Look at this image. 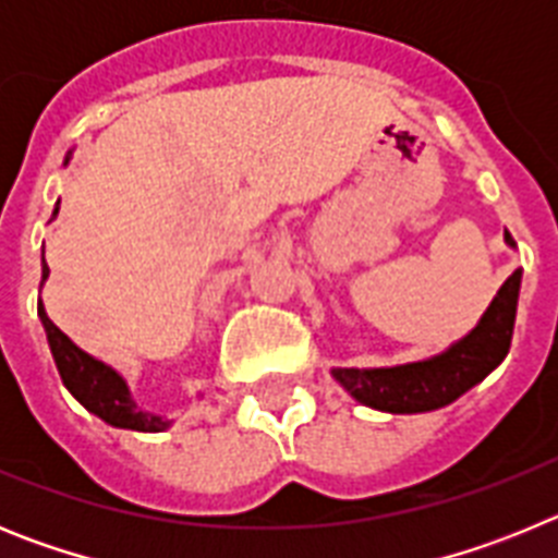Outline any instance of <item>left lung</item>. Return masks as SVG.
<instances>
[{
	"mask_svg": "<svg viewBox=\"0 0 558 558\" xmlns=\"http://www.w3.org/2000/svg\"><path fill=\"white\" fill-rule=\"evenodd\" d=\"M506 243L511 248L517 245L509 231H506ZM520 282L522 270L517 268L497 290L477 327L466 338L452 343L447 352L405 366L332 368V377L357 402L386 413H425L450 405L461 393L477 386L486 374L495 372L509 354Z\"/></svg>",
	"mask_w": 558,
	"mask_h": 558,
	"instance_id": "obj_1",
	"label": "left lung"
}]
</instances>
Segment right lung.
Listing matches in <instances>:
<instances>
[{
  "label": "right lung",
  "instance_id": "add662e5",
  "mask_svg": "<svg viewBox=\"0 0 558 558\" xmlns=\"http://www.w3.org/2000/svg\"><path fill=\"white\" fill-rule=\"evenodd\" d=\"M63 165H69V156ZM61 204V201H58ZM58 204L52 218L58 215ZM49 276L47 263L41 270V282ZM38 318L44 324V332H47L49 349H52V357H56L58 374H61L63 386L69 388V393L81 402L86 411H92L95 416H100L102 422H108L111 427H122V430H140V433H161L170 427V418H161L150 411H140L136 402L131 399L128 391V383L113 372L111 366H106L102 360L92 357L83 349H77L56 324L49 322V315L44 313V304L38 302Z\"/></svg>",
  "mask_w": 558,
  "mask_h": 558
}]
</instances>
